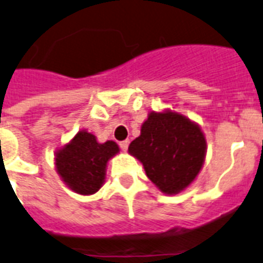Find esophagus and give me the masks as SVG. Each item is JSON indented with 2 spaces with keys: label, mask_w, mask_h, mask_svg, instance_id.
<instances>
[{
  "label": "esophagus",
  "mask_w": 263,
  "mask_h": 263,
  "mask_svg": "<svg viewBox=\"0 0 263 263\" xmlns=\"http://www.w3.org/2000/svg\"><path fill=\"white\" fill-rule=\"evenodd\" d=\"M120 147L123 150V152H126L127 147H129V140L121 141V142H120Z\"/></svg>",
  "instance_id": "34e87169"
}]
</instances>
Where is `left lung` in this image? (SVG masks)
I'll list each match as a JSON object with an SVG mask.
<instances>
[{
    "label": "left lung",
    "mask_w": 263,
    "mask_h": 263,
    "mask_svg": "<svg viewBox=\"0 0 263 263\" xmlns=\"http://www.w3.org/2000/svg\"><path fill=\"white\" fill-rule=\"evenodd\" d=\"M129 153L142 162L146 176L165 194H177L201 170L206 140L198 125L173 111L150 113Z\"/></svg>",
    "instance_id": "8db88e82"
}]
</instances>
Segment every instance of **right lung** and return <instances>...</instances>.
Here are the masks:
<instances>
[{"mask_svg": "<svg viewBox=\"0 0 263 263\" xmlns=\"http://www.w3.org/2000/svg\"><path fill=\"white\" fill-rule=\"evenodd\" d=\"M120 152L113 141L98 143L93 134L78 132L70 143L57 152L55 167L71 190L78 194H94L104 183L106 163Z\"/></svg>", "mask_w": 263, "mask_h": 263, "instance_id": "obj_1", "label": "right lung"}]
</instances>
